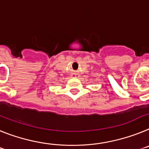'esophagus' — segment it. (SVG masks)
Wrapping results in <instances>:
<instances>
[{"label": "esophagus", "instance_id": "1", "mask_svg": "<svg viewBox=\"0 0 149 149\" xmlns=\"http://www.w3.org/2000/svg\"><path fill=\"white\" fill-rule=\"evenodd\" d=\"M75 76H76V75H75Z\"/></svg>", "mask_w": 149, "mask_h": 149}]
</instances>
